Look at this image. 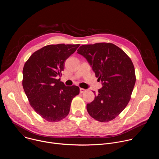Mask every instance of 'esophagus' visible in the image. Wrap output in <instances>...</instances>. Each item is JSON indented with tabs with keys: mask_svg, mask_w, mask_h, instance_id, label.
I'll use <instances>...</instances> for the list:
<instances>
[{
	"mask_svg": "<svg viewBox=\"0 0 159 159\" xmlns=\"http://www.w3.org/2000/svg\"><path fill=\"white\" fill-rule=\"evenodd\" d=\"M84 92H85V90L84 89H82V88H80V93L81 94L84 93Z\"/></svg>",
	"mask_w": 159,
	"mask_h": 159,
	"instance_id": "esophagus-1",
	"label": "esophagus"
}]
</instances>
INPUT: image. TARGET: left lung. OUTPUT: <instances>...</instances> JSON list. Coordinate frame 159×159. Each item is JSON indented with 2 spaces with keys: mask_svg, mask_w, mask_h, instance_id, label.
Listing matches in <instances>:
<instances>
[{
  "mask_svg": "<svg viewBox=\"0 0 159 159\" xmlns=\"http://www.w3.org/2000/svg\"><path fill=\"white\" fill-rule=\"evenodd\" d=\"M77 53L87 59L103 85L94 101L87 104L88 113L100 122L114 120L128 105L135 84L131 60L111 43L82 45Z\"/></svg>",
  "mask_w": 159,
  "mask_h": 159,
  "instance_id": "left-lung-1",
  "label": "left lung"
}]
</instances>
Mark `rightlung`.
Returning a JSON list of instances; mask_svg holds the SVG:
<instances>
[{
    "mask_svg": "<svg viewBox=\"0 0 159 159\" xmlns=\"http://www.w3.org/2000/svg\"><path fill=\"white\" fill-rule=\"evenodd\" d=\"M80 46L49 44L34 52L22 70V87L33 109L43 119L57 122L69 115L78 86H65L61 76L64 62Z\"/></svg>",
    "mask_w": 159,
    "mask_h": 159,
    "instance_id": "obj_1",
    "label": "right lung"
}]
</instances>
